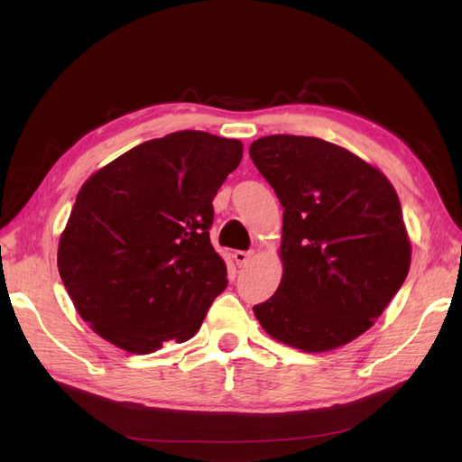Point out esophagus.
<instances>
[{"label":"esophagus","mask_w":462,"mask_h":462,"mask_svg":"<svg viewBox=\"0 0 462 462\" xmlns=\"http://www.w3.org/2000/svg\"><path fill=\"white\" fill-rule=\"evenodd\" d=\"M254 258V252H244V250H236L234 252V262H236V266L242 268L246 266V263Z\"/></svg>","instance_id":"esophagus-1"}]
</instances>
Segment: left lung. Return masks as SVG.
I'll return each instance as SVG.
<instances>
[{"instance_id": "1", "label": "left lung", "mask_w": 462, "mask_h": 462, "mask_svg": "<svg viewBox=\"0 0 462 462\" xmlns=\"http://www.w3.org/2000/svg\"><path fill=\"white\" fill-rule=\"evenodd\" d=\"M250 156L283 206L282 282L254 316L270 337L306 353L346 346L373 328L409 273L393 184L316 136H262Z\"/></svg>"}]
</instances>
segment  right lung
<instances>
[{
	"label": "right lung",
	"mask_w": 462,
	"mask_h": 462,
	"mask_svg": "<svg viewBox=\"0 0 462 462\" xmlns=\"http://www.w3.org/2000/svg\"><path fill=\"white\" fill-rule=\"evenodd\" d=\"M244 144L202 131L146 141L93 172L59 238L57 268L77 313L119 349L189 341L226 290L212 200Z\"/></svg>",
	"instance_id": "1"
}]
</instances>
